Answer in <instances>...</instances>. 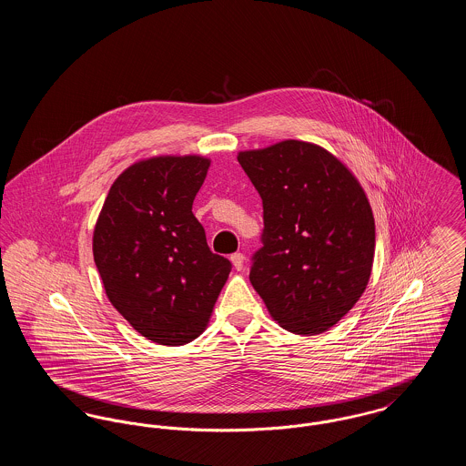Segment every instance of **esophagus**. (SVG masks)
I'll use <instances>...</instances> for the list:
<instances>
[{"label": "esophagus", "instance_id": "esophagus-1", "mask_svg": "<svg viewBox=\"0 0 466 466\" xmlns=\"http://www.w3.org/2000/svg\"><path fill=\"white\" fill-rule=\"evenodd\" d=\"M230 260H232V264H234V267H236V268H238V270H241V268H243V267H244L243 253H239V251H238V253H232V255H230Z\"/></svg>", "mask_w": 466, "mask_h": 466}]
</instances>
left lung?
Wrapping results in <instances>:
<instances>
[{
    "label": "left lung",
    "mask_w": 466,
    "mask_h": 466,
    "mask_svg": "<svg viewBox=\"0 0 466 466\" xmlns=\"http://www.w3.org/2000/svg\"><path fill=\"white\" fill-rule=\"evenodd\" d=\"M238 160L264 206L253 289L285 330H329L358 302L372 270L376 225L363 188L340 160L304 141Z\"/></svg>",
    "instance_id": "1"
}]
</instances>
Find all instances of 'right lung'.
Masks as SVG:
<instances>
[{"instance_id": "right-lung-1", "label": "right lung", "mask_w": 466, "mask_h": 466, "mask_svg": "<svg viewBox=\"0 0 466 466\" xmlns=\"http://www.w3.org/2000/svg\"><path fill=\"white\" fill-rule=\"evenodd\" d=\"M208 167L196 156L134 164L111 185L94 228V262L113 308L162 346L199 337L232 268L192 213Z\"/></svg>"}]
</instances>
